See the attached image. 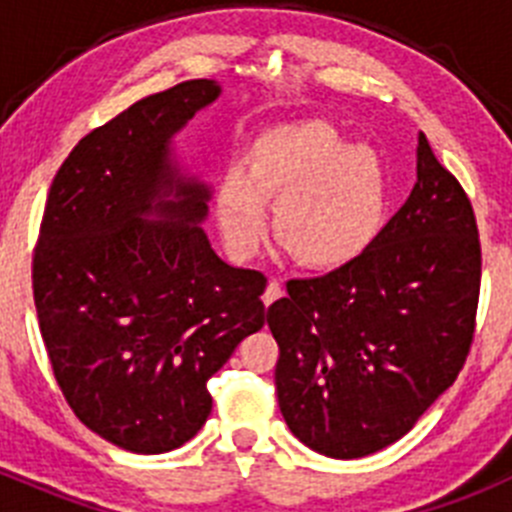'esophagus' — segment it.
<instances>
[{"label": "esophagus", "mask_w": 512, "mask_h": 512, "mask_svg": "<svg viewBox=\"0 0 512 512\" xmlns=\"http://www.w3.org/2000/svg\"><path fill=\"white\" fill-rule=\"evenodd\" d=\"M282 282H279V279H271L269 282V287H266V292H264V305H271V302L274 300H279V297H282Z\"/></svg>", "instance_id": "esophagus-1"}]
</instances>
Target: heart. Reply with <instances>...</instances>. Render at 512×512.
Instances as JSON below:
<instances>
[{
  "mask_svg": "<svg viewBox=\"0 0 512 512\" xmlns=\"http://www.w3.org/2000/svg\"><path fill=\"white\" fill-rule=\"evenodd\" d=\"M266 200L279 241L315 269L356 259L382 225L387 174L379 153L323 120L284 122L251 146L248 174L230 171L217 192V217L238 259L266 235Z\"/></svg>",
  "mask_w": 512,
  "mask_h": 512,
  "instance_id": "heart-1",
  "label": "heart"
}]
</instances>
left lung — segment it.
<instances>
[{"label": "left lung", "instance_id": "left-lung-1", "mask_svg": "<svg viewBox=\"0 0 512 512\" xmlns=\"http://www.w3.org/2000/svg\"><path fill=\"white\" fill-rule=\"evenodd\" d=\"M408 202L348 264L289 279L266 312L289 431L330 459L400 441L459 377L474 341L482 248L472 202L418 135Z\"/></svg>", "mask_w": 512, "mask_h": 512}]
</instances>
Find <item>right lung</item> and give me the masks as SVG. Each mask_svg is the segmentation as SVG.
Returning a JSON list of instances; mask_svg holds the SVG:
<instances>
[{
	"instance_id": "add662e5",
	"label": "right lung",
	"mask_w": 512,
	"mask_h": 512,
	"mask_svg": "<svg viewBox=\"0 0 512 512\" xmlns=\"http://www.w3.org/2000/svg\"><path fill=\"white\" fill-rule=\"evenodd\" d=\"M217 97L212 79L182 81L84 135L40 223L33 297L58 387L81 423L133 454L200 431L207 379L266 320V277L212 251L210 187L171 161V138Z\"/></svg>"
}]
</instances>
